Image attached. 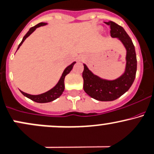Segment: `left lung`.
Returning <instances> with one entry per match:
<instances>
[{
    "label": "left lung",
    "mask_w": 154,
    "mask_h": 154,
    "mask_svg": "<svg viewBox=\"0 0 154 154\" xmlns=\"http://www.w3.org/2000/svg\"><path fill=\"white\" fill-rule=\"evenodd\" d=\"M110 27V36L118 38L126 49V70L123 75L114 80L100 78L89 70L85 64L82 72L83 89L91 97L98 101L109 102L117 99L130 88L137 72V57L134 46L129 35L119 25L112 21L105 23Z\"/></svg>",
    "instance_id": "left-lung-1"
}]
</instances>
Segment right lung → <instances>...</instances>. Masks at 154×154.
<instances>
[{
	"instance_id": "obj_1",
	"label": "right lung",
	"mask_w": 154,
	"mask_h": 154,
	"mask_svg": "<svg viewBox=\"0 0 154 154\" xmlns=\"http://www.w3.org/2000/svg\"><path fill=\"white\" fill-rule=\"evenodd\" d=\"M47 25V23H38V24H37L36 25H35V26L30 28V30L28 31V33H27L25 35V36L23 37V40H22V42H20L19 46H18L17 50L20 48V47L21 46L22 44L23 43V42L26 39L27 37L29 36L37 28H38V27L40 26H43V25ZM75 63L76 62H73L71 65H69V66H67L66 68L65 69V70L63 71L61 77H60V79L59 80L58 82L57 83V85H55L53 88H52L51 90L47 91V92L44 93V94H39V95H30V94H26V93L23 92V91H20V92H21L25 96L28 97V99H31V100L34 101V102H38V103H47V102H52V101L55 100V99H56L57 98H58L59 96H61V94H63L64 88H65V85H64V79H65L66 75H67V74L72 71V69L73 68L74 63Z\"/></svg>"
}]
</instances>
